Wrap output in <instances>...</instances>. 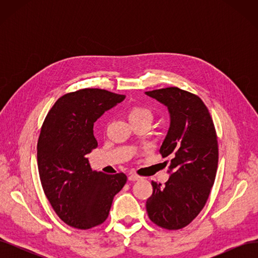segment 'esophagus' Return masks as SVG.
Listing matches in <instances>:
<instances>
[{
  "label": "esophagus",
  "mask_w": 258,
  "mask_h": 258,
  "mask_svg": "<svg viewBox=\"0 0 258 258\" xmlns=\"http://www.w3.org/2000/svg\"><path fill=\"white\" fill-rule=\"evenodd\" d=\"M128 178H129V181H131V182H136V181H139V179H141V176H139L137 174H130Z\"/></svg>",
  "instance_id": "esophagus-1"
}]
</instances>
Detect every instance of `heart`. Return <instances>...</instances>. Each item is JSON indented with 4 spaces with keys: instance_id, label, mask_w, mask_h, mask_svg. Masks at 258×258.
<instances>
[{
    "instance_id": "heart-1",
    "label": "heart",
    "mask_w": 258,
    "mask_h": 258,
    "mask_svg": "<svg viewBox=\"0 0 258 258\" xmlns=\"http://www.w3.org/2000/svg\"><path fill=\"white\" fill-rule=\"evenodd\" d=\"M129 120H137V119H151L153 118L152 112L144 106H134L131 107L128 112Z\"/></svg>"
}]
</instances>
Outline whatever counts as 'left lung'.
Here are the masks:
<instances>
[{
    "mask_svg": "<svg viewBox=\"0 0 258 258\" xmlns=\"http://www.w3.org/2000/svg\"><path fill=\"white\" fill-rule=\"evenodd\" d=\"M145 93L169 111L170 127L159 152L163 158H171L170 177L165 185L152 182L146 211L160 227L181 229L204 209L214 184L218 163L216 131L206 104L194 93L177 87Z\"/></svg>",
    "mask_w": 258,
    "mask_h": 258,
    "instance_id": "left-lung-1",
    "label": "left lung"
}]
</instances>
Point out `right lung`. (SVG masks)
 <instances>
[{"label": "right lung", "mask_w": 258, "mask_h": 258, "mask_svg": "<svg viewBox=\"0 0 258 258\" xmlns=\"http://www.w3.org/2000/svg\"><path fill=\"white\" fill-rule=\"evenodd\" d=\"M123 99L97 88L70 92L57 100L43 122L37 142L41 183L54 212L74 228L102 224L114 196L127 182L121 172L92 171L86 157L98 146L93 123Z\"/></svg>", "instance_id": "obj_1"}]
</instances>
